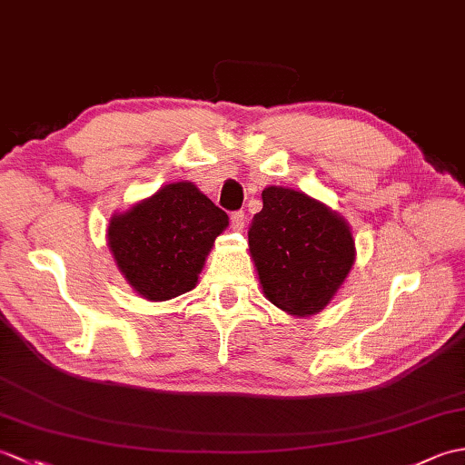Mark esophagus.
I'll return each instance as SVG.
<instances>
[{
	"instance_id": "esophagus-1",
	"label": "esophagus",
	"mask_w": 465,
	"mask_h": 465,
	"mask_svg": "<svg viewBox=\"0 0 465 465\" xmlns=\"http://www.w3.org/2000/svg\"><path fill=\"white\" fill-rule=\"evenodd\" d=\"M230 223H232L233 232H242L243 225H245V213L243 212H233L232 217H230Z\"/></svg>"
}]
</instances>
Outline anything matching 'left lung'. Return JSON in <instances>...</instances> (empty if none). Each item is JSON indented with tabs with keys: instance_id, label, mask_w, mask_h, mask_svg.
I'll list each match as a JSON object with an SVG mask.
<instances>
[{
	"instance_id": "obj_1",
	"label": "left lung",
	"mask_w": 465,
	"mask_h": 465,
	"mask_svg": "<svg viewBox=\"0 0 465 465\" xmlns=\"http://www.w3.org/2000/svg\"><path fill=\"white\" fill-rule=\"evenodd\" d=\"M248 240L262 292L275 308L310 318L340 292L355 262L350 223L315 197L270 185Z\"/></svg>"
}]
</instances>
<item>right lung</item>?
<instances>
[{"label":"right lung","instance_id":"add662e5","mask_svg":"<svg viewBox=\"0 0 465 465\" xmlns=\"http://www.w3.org/2000/svg\"><path fill=\"white\" fill-rule=\"evenodd\" d=\"M227 225V213L193 182H173L114 213L107 248L137 295L167 302L195 288L207 253Z\"/></svg>","mask_w":465,"mask_h":465}]
</instances>
